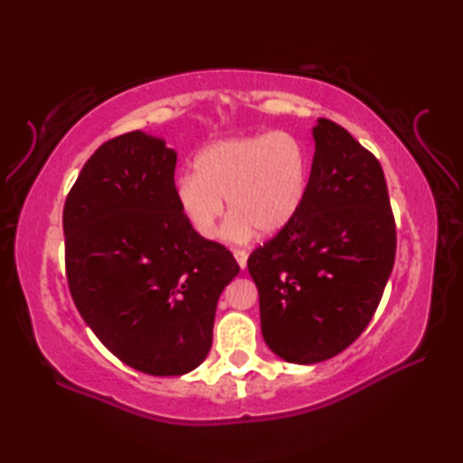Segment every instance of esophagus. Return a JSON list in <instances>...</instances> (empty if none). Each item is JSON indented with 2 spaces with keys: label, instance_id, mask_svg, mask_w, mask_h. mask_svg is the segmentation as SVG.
Returning a JSON list of instances; mask_svg holds the SVG:
<instances>
[{
  "label": "esophagus",
  "instance_id": "1",
  "mask_svg": "<svg viewBox=\"0 0 463 463\" xmlns=\"http://www.w3.org/2000/svg\"><path fill=\"white\" fill-rule=\"evenodd\" d=\"M232 255H234V260H237V263L241 265V269H245L247 268V260H249L247 250L245 249H237Z\"/></svg>",
  "mask_w": 463,
  "mask_h": 463
}]
</instances>
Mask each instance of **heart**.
I'll use <instances>...</instances> for the list:
<instances>
[{
  "label": "heart",
  "mask_w": 463,
  "mask_h": 463,
  "mask_svg": "<svg viewBox=\"0 0 463 463\" xmlns=\"http://www.w3.org/2000/svg\"><path fill=\"white\" fill-rule=\"evenodd\" d=\"M310 190V155L292 132L224 138L202 148L194 175L177 182L175 198L202 239L221 234L224 202L234 213L226 237L247 242L261 231L278 234L296 221Z\"/></svg>",
  "instance_id": "heart-1"
}]
</instances>
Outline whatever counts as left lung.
<instances>
[{"label": "left lung", "mask_w": 463, "mask_h": 463, "mask_svg": "<svg viewBox=\"0 0 463 463\" xmlns=\"http://www.w3.org/2000/svg\"><path fill=\"white\" fill-rule=\"evenodd\" d=\"M310 190L296 221L250 253L261 333L289 364H318L370 325L394 268L396 226L380 161L318 118Z\"/></svg>", "instance_id": "8db88e82"}]
</instances>
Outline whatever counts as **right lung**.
Instances as JSON below:
<instances>
[{
	"label": "right lung",
	"mask_w": 463,
	"mask_h": 463,
	"mask_svg": "<svg viewBox=\"0 0 463 463\" xmlns=\"http://www.w3.org/2000/svg\"><path fill=\"white\" fill-rule=\"evenodd\" d=\"M177 153L128 132L85 163L62 210L67 281L98 339L135 370L184 375L213 347L216 304L239 273L175 198Z\"/></svg>",
	"instance_id": "add662e5"
}]
</instances>
